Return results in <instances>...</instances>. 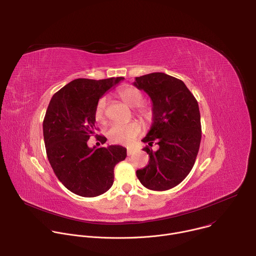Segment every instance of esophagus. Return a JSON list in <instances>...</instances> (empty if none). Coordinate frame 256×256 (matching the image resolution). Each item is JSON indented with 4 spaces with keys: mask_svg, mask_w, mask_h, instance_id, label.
Returning a JSON list of instances; mask_svg holds the SVG:
<instances>
[{
    "mask_svg": "<svg viewBox=\"0 0 256 256\" xmlns=\"http://www.w3.org/2000/svg\"><path fill=\"white\" fill-rule=\"evenodd\" d=\"M132 153H134V150H132V149H128V150H126V154H128V156H130Z\"/></svg>",
    "mask_w": 256,
    "mask_h": 256,
    "instance_id": "34e87169",
    "label": "esophagus"
}]
</instances>
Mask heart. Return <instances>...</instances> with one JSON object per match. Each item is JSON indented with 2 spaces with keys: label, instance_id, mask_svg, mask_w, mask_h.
<instances>
[{
  "label": "heart",
  "instance_id": "obj_1",
  "mask_svg": "<svg viewBox=\"0 0 256 256\" xmlns=\"http://www.w3.org/2000/svg\"><path fill=\"white\" fill-rule=\"evenodd\" d=\"M118 96L128 106L134 107V114L144 122H149L153 118L151 107L142 105L144 96L142 92L132 86H124L118 90ZM106 98L102 97L95 107V118L98 122H105ZM142 132V126L138 122L128 124H114L106 132L109 140L114 144H130Z\"/></svg>",
  "mask_w": 256,
  "mask_h": 256
}]
</instances>
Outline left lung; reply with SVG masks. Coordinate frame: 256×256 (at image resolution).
I'll list each match as a JSON object with an SVG mask.
<instances>
[{
  "label": "left lung",
  "instance_id": "1",
  "mask_svg": "<svg viewBox=\"0 0 256 256\" xmlns=\"http://www.w3.org/2000/svg\"><path fill=\"white\" fill-rule=\"evenodd\" d=\"M134 85L153 102V124L142 142L149 164L136 170L140 184L151 190L175 188L192 171L202 138L198 101L181 80L164 72L136 77ZM155 142L157 152L150 147Z\"/></svg>",
  "mask_w": 256,
  "mask_h": 256
}]
</instances>
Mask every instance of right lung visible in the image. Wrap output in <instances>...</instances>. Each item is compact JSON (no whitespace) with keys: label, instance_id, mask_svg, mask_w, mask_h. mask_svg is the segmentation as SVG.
<instances>
[{"label":"right lung","instance_id":"obj_1","mask_svg":"<svg viewBox=\"0 0 256 256\" xmlns=\"http://www.w3.org/2000/svg\"><path fill=\"white\" fill-rule=\"evenodd\" d=\"M124 79H76L50 99L44 120L46 155L58 180L72 194L94 198L106 192L114 184L116 165L126 157L122 146L89 148L87 144L96 130L97 102ZM99 140L106 142L102 136Z\"/></svg>","mask_w":256,"mask_h":256}]
</instances>
